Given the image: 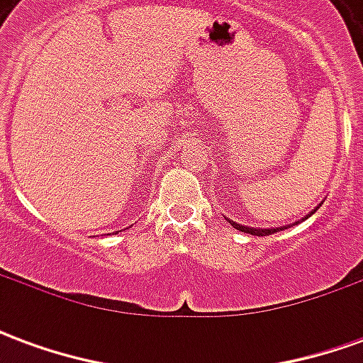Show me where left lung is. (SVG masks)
<instances>
[{"label": "left lung", "mask_w": 363, "mask_h": 363, "mask_svg": "<svg viewBox=\"0 0 363 363\" xmlns=\"http://www.w3.org/2000/svg\"><path fill=\"white\" fill-rule=\"evenodd\" d=\"M319 206H320V204H319ZM319 206H317V208H315V210H313L311 213H307V216H305L303 220H307V218H311L313 213H315V212H317V210H319ZM229 223H231V225H233V228H235V229H239V231H243V233H251V235H257V237L272 235V233H276V231H281V229H288V228H286V225H284V228H276V229L247 228V225H241V223H235V221H231V220H229ZM296 223H299V221H296Z\"/></svg>", "instance_id": "obj_1"}]
</instances>
